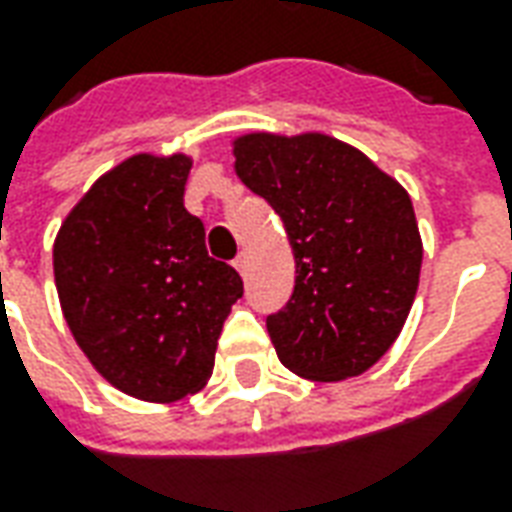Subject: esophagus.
<instances>
[{
  "label": "esophagus",
  "mask_w": 512,
  "mask_h": 512,
  "mask_svg": "<svg viewBox=\"0 0 512 512\" xmlns=\"http://www.w3.org/2000/svg\"><path fill=\"white\" fill-rule=\"evenodd\" d=\"M233 266L241 271V274H246V252H238V257L233 260Z\"/></svg>",
  "instance_id": "1"
}]
</instances>
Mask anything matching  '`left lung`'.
I'll return each instance as SVG.
<instances>
[{
    "label": "left lung",
    "instance_id": "8db88e82",
    "mask_svg": "<svg viewBox=\"0 0 512 512\" xmlns=\"http://www.w3.org/2000/svg\"><path fill=\"white\" fill-rule=\"evenodd\" d=\"M235 172L279 213L293 246V296L266 318L279 362L312 381L362 376L417 296L422 241L406 189L323 134L241 136Z\"/></svg>",
    "mask_w": 512,
    "mask_h": 512
}]
</instances>
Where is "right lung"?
Listing matches in <instances>:
<instances>
[{
	"mask_svg": "<svg viewBox=\"0 0 512 512\" xmlns=\"http://www.w3.org/2000/svg\"><path fill=\"white\" fill-rule=\"evenodd\" d=\"M191 161L134 156L95 180L54 241L62 315L112 386L169 403L205 386L230 307L233 266L208 257L183 208Z\"/></svg>",
	"mask_w": 512,
	"mask_h": 512,
	"instance_id": "1",
	"label": "right lung"
}]
</instances>
